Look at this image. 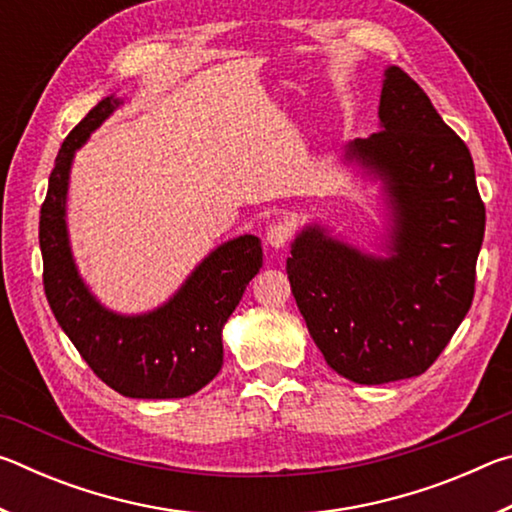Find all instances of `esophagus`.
I'll list each match as a JSON object with an SVG mask.
<instances>
[{
    "instance_id": "1",
    "label": "esophagus",
    "mask_w": 512,
    "mask_h": 512,
    "mask_svg": "<svg viewBox=\"0 0 512 512\" xmlns=\"http://www.w3.org/2000/svg\"><path fill=\"white\" fill-rule=\"evenodd\" d=\"M291 235H293V230L287 221H275L268 225V230H266V244L271 248H284L289 244Z\"/></svg>"
}]
</instances>
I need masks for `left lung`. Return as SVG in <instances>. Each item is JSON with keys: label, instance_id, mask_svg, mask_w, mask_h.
Segmentation results:
<instances>
[{"label": "left lung", "instance_id": "left-lung-1", "mask_svg": "<svg viewBox=\"0 0 512 512\" xmlns=\"http://www.w3.org/2000/svg\"><path fill=\"white\" fill-rule=\"evenodd\" d=\"M343 164L379 183L386 232L366 253L320 223L291 244L287 275L327 366L354 384L427 370L474 298L485 207L474 162L424 90L386 67L379 131L343 146Z\"/></svg>", "mask_w": 512, "mask_h": 512}]
</instances>
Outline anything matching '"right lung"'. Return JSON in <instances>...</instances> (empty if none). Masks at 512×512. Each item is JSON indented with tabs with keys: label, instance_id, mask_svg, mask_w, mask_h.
<instances>
[{
	"label": "right lung",
	"instance_id": "obj_1",
	"mask_svg": "<svg viewBox=\"0 0 512 512\" xmlns=\"http://www.w3.org/2000/svg\"><path fill=\"white\" fill-rule=\"evenodd\" d=\"M124 99H101L67 135L40 210L45 293L58 325L101 381L137 400H173L201 391L223 366V327L262 268V241L241 235L201 259L160 307L119 314L94 296L74 262L67 230L69 173L76 151Z\"/></svg>",
	"mask_w": 512,
	"mask_h": 512
}]
</instances>
